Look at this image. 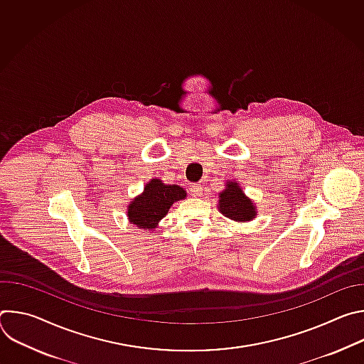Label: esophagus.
<instances>
[{"label":"esophagus","mask_w":364,"mask_h":364,"mask_svg":"<svg viewBox=\"0 0 364 364\" xmlns=\"http://www.w3.org/2000/svg\"><path fill=\"white\" fill-rule=\"evenodd\" d=\"M193 193L196 196H201L203 194V186L201 184H193Z\"/></svg>","instance_id":"34e87169"}]
</instances>
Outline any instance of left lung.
I'll return each instance as SVG.
<instances>
[{"instance_id": "left-lung-1", "label": "left lung", "mask_w": 364, "mask_h": 364, "mask_svg": "<svg viewBox=\"0 0 364 364\" xmlns=\"http://www.w3.org/2000/svg\"><path fill=\"white\" fill-rule=\"evenodd\" d=\"M218 209L225 218L237 223H247L257 215L255 201L245 194L242 186L235 180H228L219 193Z\"/></svg>"}]
</instances>
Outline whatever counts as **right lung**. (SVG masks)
<instances>
[{
    "label": "right lung",
    "instance_id": "obj_1",
    "mask_svg": "<svg viewBox=\"0 0 364 364\" xmlns=\"http://www.w3.org/2000/svg\"><path fill=\"white\" fill-rule=\"evenodd\" d=\"M187 197L186 190L177 184H166L161 178H151L141 194L127 205V218L131 225L142 230H155L170 207Z\"/></svg>",
    "mask_w": 364,
    "mask_h": 364
}]
</instances>
